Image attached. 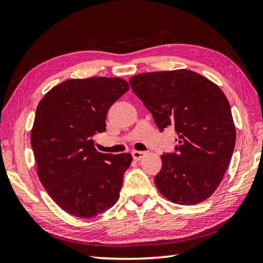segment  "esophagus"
<instances>
[{
	"label": "esophagus",
	"mask_w": 263,
	"mask_h": 263,
	"mask_svg": "<svg viewBox=\"0 0 263 263\" xmlns=\"http://www.w3.org/2000/svg\"><path fill=\"white\" fill-rule=\"evenodd\" d=\"M144 155H146V153H144V152H137V150H135V152H132L133 158H135L136 160H140Z\"/></svg>",
	"instance_id": "obj_1"
}]
</instances>
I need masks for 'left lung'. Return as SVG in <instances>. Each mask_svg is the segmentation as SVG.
Masks as SVG:
<instances>
[{"label": "left lung", "mask_w": 263, "mask_h": 263, "mask_svg": "<svg viewBox=\"0 0 263 263\" xmlns=\"http://www.w3.org/2000/svg\"><path fill=\"white\" fill-rule=\"evenodd\" d=\"M131 89L153 114L160 131L173 126L175 152L161 156L155 176L158 191L174 203L202 202L219 185L235 147L230 103L214 82L181 69L133 76Z\"/></svg>", "instance_id": "obj_1"}]
</instances>
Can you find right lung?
<instances>
[{
  "instance_id": "obj_1",
  "label": "right lung",
  "mask_w": 263,
  "mask_h": 263,
  "mask_svg": "<svg viewBox=\"0 0 263 263\" xmlns=\"http://www.w3.org/2000/svg\"><path fill=\"white\" fill-rule=\"evenodd\" d=\"M128 90L121 78L70 79L39 102L31 130L37 174L68 214L92 218L119 200L130 154H103L92 138L106 130L109 107Z\"/></svg>"
}]
</instances>
